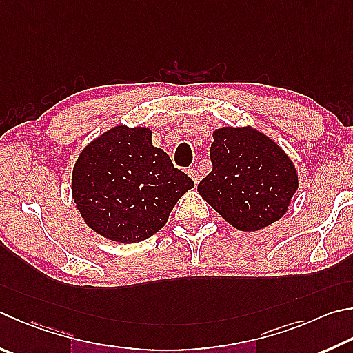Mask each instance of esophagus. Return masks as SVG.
<instances>
[{
	"instance_id": "obj_1",
	"label": "esophagus",
	"mask_w": 353,
	"mask_h": 353,
	"mask_svg": "<svg viewBox=\"0 0 353 353\" xmlns=\"http://www.w3.org/2000/svg\"><path fill=\"white\" fill-rule=\"evenodd\" d=\"M188 176L193 179V182H194V185H197L199 182H201V176H199V172L194 170V168H190L188 171Z\"/></svg>"
}]
</instances>
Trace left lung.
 Instances as JSON below:
<instances>
[{
  "label": "left lung",
  "mask_w": 353,
  "mask_h": 353,
  "mask_svg": "<svg viewBox=\"0 0 353 353\" xmlns=\"http://www.w3.org/2000/svg\"><path fill=\"white\" fill-rule=\"evenodd\" d=\"M213 139V170L197 185L203 201L241 232H258L279 221L299 187L293 160L253 126H222Z\"/></svg>",
  "instance_id": "obj_1"
}]
</instances>
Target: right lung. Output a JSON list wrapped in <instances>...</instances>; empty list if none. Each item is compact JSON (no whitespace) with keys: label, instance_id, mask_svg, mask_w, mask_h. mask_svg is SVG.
Returning <instances> with one entry per match:
<instances>
[{"label":"right lung","instance_id":"1","mask_svg":"<svg viewBox=\"0 0 353 353\" xmlns=\"http://www.w3.org/2000/svg\"><path fill=\"white\" fill-rule=\"evenodd\" d=\"M146 126H112L80 152L72 199L86 225L106 239L136 243L165 227L194 182L152 146Z\"/></svg>","mask_w":353,"mask_h":353}]
</instances>
